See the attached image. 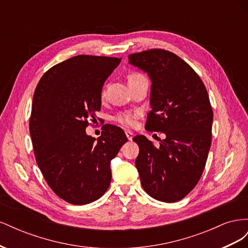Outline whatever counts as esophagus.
<instances>
[{"mask_svg": "<svg viewBox=\"0 0 248 248\" xmlns=\"http://www.w3.org/2000/svg\"><path fill=\"white\" fill-rule=\"evenodd\" d=\"M125 134H126L127 139H128L129 140H132V138H133V133H132L130 130H126V131H125Z\"/></svg>", "mask_w": 248, "mask_h": 248, "instance_id": "esophagus-1", "label": "esophagus"}]
</instances>
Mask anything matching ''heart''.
Returning a JSON list of instances; mask_svg holds the SVG:
<instances>
[{
    "instance_id": "obj_1",
    "label": "heart",
    "mask_w": 248,
    "mask_h": 248,
    "mask_svg": "<svg viewBox=\"0 0 248 248\" xmlns=\"http://www.w3.org/2000/svg\"><path fill=\"white\" fill-rule=\"evenodd\" d=\"M145 78H146L142 76V74H140L139 72H133V73H130L128 76V82L140 80V79H145ZM140 112L138 110L122 111L115 117V121L118 122L119 124H121L124 127H133L134 124H136V120L140 117Z\"/></svg>"
}]
</instances>
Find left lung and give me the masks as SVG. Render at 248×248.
I'll return each mask as SVG.
<instances>
[{
    "mask_svg": "<svg viewBox=\"0 0 248 248\" xmlns=\"http://www.w3.org/2000/svg\"><path fill=\"white\" fill-rule=\"evenodd\" d=\"M128 59L152 81L145 128L166 134L158 148L144 136L133 138L140 184L157 201L178 202L196 187L206 166L213 122L209 95L198 73L170 51L153 48Z\"/></svg>",
    "mask_w": 248,
    "mask_h": 248,
    "instance_id": "1",
    "label": "left lung"
}]
</instances>
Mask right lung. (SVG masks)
<instances>
[{"mask_svg":"<svg viewBox=\"0 0 248 248\" xmlns=\"http://www.w3.org/2000/svg\"><path fill=\"white\" fill-rule=\"evenodd\" d=\"M121 58L79 55L52 66L36 87L30 117L36 162L59 198L86 205L101 198L111 180L110 160L128 140L117 126L87 136L101 108L104 81Z\"/></svg>","mask_w":248,"mask_h":248,"instance_id":"right-lung-1","label":"right lung"}]
</instances>
